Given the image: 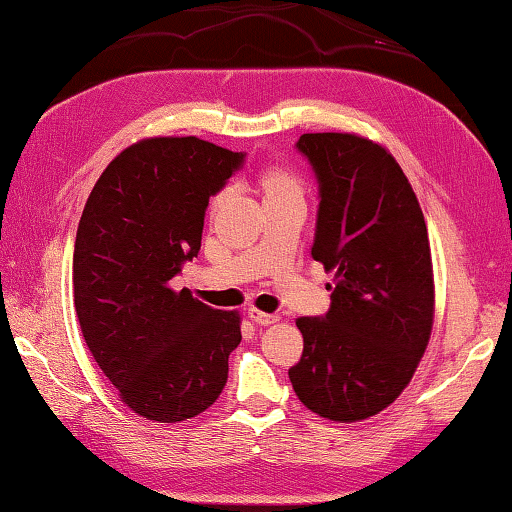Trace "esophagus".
<instances>
[{"mask_svg": "<svg viewBox=\"0 0 512 512\" xmlns=\"http://www.w3.org/2000/svg\"><path fill=\"white\" fill-rule=\"evenodd\" d=\"M249 317L251 321H256L258 326H270V324H276L281 317L279 315H270V312H263L258 308H249Z\"/></svg>", "mask_w": 512, "mask_h": 512, "instance_id": "obj_1", "label": "esophagus"}]
</instances>
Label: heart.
<instances>
[{"label": "heart", "mask_w": 512, "mask_h": 512, "mask_svg": "<svg viewBox=\"0 0 512 512\" xmlns=\"http://www.w3.org/2000/svg\"><path fill=\"white\" fill-rule=\"evenodd\" d=\"M263 188L265 195L270 193H290V191H301V179L292 173L288 168H267L263 173ZM227 191H220L211 200V209H215L222 202V197Z\"/></svg>", "instance_id": "1"}]
</instances>
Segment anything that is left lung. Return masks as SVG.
<instances>
[{"mask_svg": "<svg viewBox=\"0 0 512 512\" xmlns=\"http://www.w3.org/2000/svg\"><path fill=\"white\" fill-rule=\"evenodd\" d=\"M319 179L310 256L333 274L324 319L299 317V400L335 423L366 420L414 378L434 326V267L423 209L391 152L355 132L301 134Z\"/></svg>", "mask_w": 512, "mask_h": 512, "instance_id": "8db88e82", "label": "left lung"}]
</instances>
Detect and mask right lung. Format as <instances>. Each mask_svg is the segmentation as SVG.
<instances>
[{"mask_svg": "<svg viewBox=\"0 0 512 512\" xmlns=\"http://www.w3.org/2000/svg\"><path fill=\"white\" fill-rule=\"evenodd\" d=\"M240 164V152L197 137L139 139L107 164L80 215V333L123 405L152 423L200 416L227 384L240 312L170 281L200 251L209 197Z\"/></svg>", "mask_w": 512, "mask_h": 512, "instance_id": "add662e5", "label": "right lung"}]
</instances>
